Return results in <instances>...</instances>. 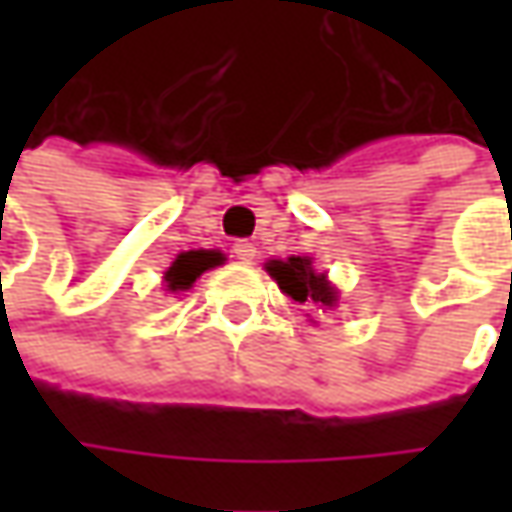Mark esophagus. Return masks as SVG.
Here are the masks:
<instances>
[{"instance_id": "obj_1", "label": "esophagus", "mask_w": 512, "mask_h": 512, "mask_svg": "<svg viewBox=\"0 0 512 512\" xmlns=\"http://www.w3.org/2000/svg\"><path fill=\"white\" fill-rule=\"evenodd\" d=\"M233 256H236L239 262H253V259H256V245L247 242V239H239V242L233 245Z\"/></svg>"}]
</instances>
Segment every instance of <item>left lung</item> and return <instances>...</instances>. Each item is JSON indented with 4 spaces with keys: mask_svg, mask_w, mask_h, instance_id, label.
Listing matches in <instances>:
<instances>
[{
    "mask_svg": "<svg viewBox=\"0 0 512 512\" xmlns=\"http://www.w3.org/2000/svg\"><path fill=\"white\" fill-rule=\"evenodd\" d=\"M267 273L279 282L287 296L299 305H336V290L330 287L325 273H316L307 256H290L287 262H270Z\"/></svg>",
    "mask_w": 512,
    "mask_h": 512,
    "instance_id": "obj_1",
    "label": "left lung"
}]
</instances>
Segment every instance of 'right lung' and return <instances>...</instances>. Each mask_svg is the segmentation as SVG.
<instances>
[{
	"label": "right lung",
	"instance_id": "obj_1",
	"mask_svg": "<svg viewBox=\"0 0 512 512\" xmlns=\"http://www.w3.org/2000/svg\"><path fill=\"white\" fill-rule=\"evenodd\" d=\"M222 262H225V256L216 250H187L182 256H176V262L165 273V282L170 290H187L205 270L222 265Z\"/></svg>",
	"mask_w": 512,
	"mask_h": 512
}]
</instances>
